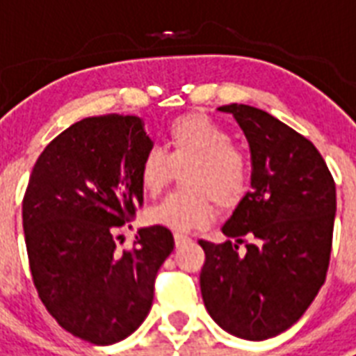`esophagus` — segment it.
<instances>
[{"label":"esophagus","instance_id":"esophagus-1","mask_svg":"<svg viewBox=\"0 0 356 356\" xmlns=\"http://www.w3.org/2000/svg\"><path fill=\"white\" fill-rule=\"evenodd\" d=\"M173 238H175V245H177V248H181V245H184V243L192 240L188 234H183V233H175L173 234Z\"/></svg>","mask_w":356,"mask_h":356}]
</instances>
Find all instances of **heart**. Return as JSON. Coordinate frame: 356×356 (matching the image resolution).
I'll return each instance as SVG.
<instances>
[{
  "label": "heart",
  "instance_id": "1",
  "mask_svg": "<svg viewBox=\"0 0 356 356\" xmlns=\"http://www.w3.org/2000/svg\"><path fill=\"white\" fill-rule=\"evenodd\" d=\"M166 149L151 145L140 159L138 179L145 194L156 195L173 177V168H183L181 183L186 190L168 195L147 216L153 223L173 231L203 227L218 205L231 207L248 192L251 166L248 155L233 144L225 125L207 114L175 118L166 131Z\"/></svg>",
  "mask_w": 356,
  "mask_h": 356
}]
</instances>
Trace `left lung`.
Here are the masks:
<instances>
[{"label":"left lung","instance_id":"1","mask_svg":"<svg viewBox=\"0 0 356 356\" xmlns=\"http://www.w3.org/2000/svg\"><path fill=\"white\" fill-rule=\"evenodd\" d=\"M251 149V192L205 251L201 296L212 320L234 337H277L305 314L329 270L337 186L303 134L249 105H223ZM248 236L242 254L237 245Z\"/></svg>","mask_w":356,"mask_h":356}]
</instances>
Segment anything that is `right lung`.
<instances>
[{
	"mask_svg": "<svg viewBox=\"0 0 356 356\" xmlns=\"http://www.w3.org/2000/svg\"><path fill=\"white\" fill-rule=\"evenodd\" d=\"M151 145L138 116L81 120L46 145L25 190L22 218L38 298L63 329L96 346L142 325L156 271L175 245L170 229L153 225L140 229L133 249L116 251L120 227L144 205L138 166Z\"/></svg>",
	"mask_w": 356,
	"mask_h": 356,
	"instance_id": "right-lung-1",
	"label": "right lung"
}]
</instances>
